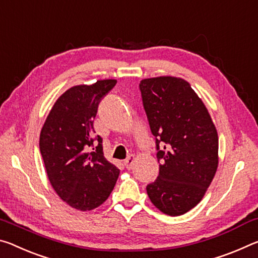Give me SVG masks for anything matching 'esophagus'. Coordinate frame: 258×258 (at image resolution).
<instances>
[{
    "instance_id": "1",
    "label": "esophagus",
    "mask_w": 258,
    "mask_h": 258,
    "mask_svg": "<svg viewBox=\"0 0 258 258\" xmlns=\"http://www.w3.org/2000/svg\"><path fill=\"white\" fill-rule=\"evenodd\" d=\"M134 161H135V157L134 155H130V157L128 158V159H125L124 160V166H125V168L126 169H133V167H134Z\"/></svg>"
}]
</instances>
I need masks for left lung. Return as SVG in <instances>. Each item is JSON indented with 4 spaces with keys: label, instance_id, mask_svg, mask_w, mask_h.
Wrapping results in <instances>:
<instances>
[{
    "label": "left lung",
    "instance_id": "left-lung-1",
    "mask_svg": "<svg viewBox=\"0 0 258 258\" xmlns=\"http://www.w3.org/2000/svg\"><path fill=\"white\" fill-rule=\"evenodd\" d=\"M139 90L160 163L146 192L162 213L178 216L199 204L212 183L218 164L217 130L185 80L145 79Z\"/></svg>",
    "mask_w": 258,
    "mask_h": 258
}]
</instances>
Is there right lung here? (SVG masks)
<instances>
[{
    "instance_id": "add662e5",
    "label": "right lung",
    "mask_w": 258,
    "mask_h": 258,
    "mask_svg": "<svg viewBox=\"0 0 258 258\" xmlns=\"http://www.w3.org/2000/svg\"><path fill=\"white\" fill-rule=\"evenodd\" d=\"M115 84L116 80H101L71 88L54 103L41 130L40 152L50 183L61 200L83 212L107 199L120 174L104 158L103 138L94 129L98 105Z\"/></svg>"
}]
</instances>
